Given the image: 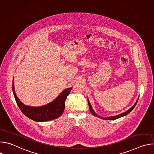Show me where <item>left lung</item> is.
<instances>
[{"label":"left lung","instance_id":"left-lung-1","mask_svg":"<svg viewBox=\"0 0 154 154\" xmlns=\"http://www.w3.org/2000/svg\"><path fill=\"white\" fill-rule=\"evenodd\" d=\"M138 99H139V97L138 98L137 100L136 101V102L135 103V104L134 105V106H131V107L128 109V110H127V112H124V113H121V114H120V115H117V116H110V117H108V118H102V117H100V116H98L97 114H96L95 112L93 111V108H92V107H91V104H90V102H89L88 100V105H89V108H90V112H91V113H92L94 116H96V117H99V118H101V119H105V120H115V119H118V118H121V117H122V116H126L127 115H128L129 113H130L131 111H132V109L135 108V106H136V105H137V102H138Z\"/></svg>","mask_w":154,"mask_h":154}]
</instances>
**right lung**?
Wrapping results in <instances>:
<instances>
[{"mask_svg": "<svg viewBox=\"0 0 154 154\" xmlns=\"http://www.w3.org/2000/svg\"><path fill=\"white\" fill-rule=\"evenodd\" d=\"M13 94L20 111L30 119L37 122H45L55 119L60 117L64 110L65 100L69 94L72 88L64 90L61 94L53 102L46 105L33 107L26 106L22 103L16 95L14 83H12Z\"/></svg>", "mask_w": 154, "mask_h": 154, "instance_id": "right-lung-1", "label": "right lung"}]
</instances>
